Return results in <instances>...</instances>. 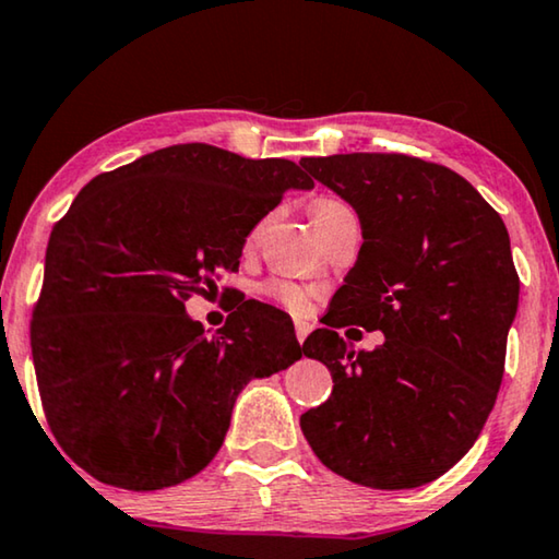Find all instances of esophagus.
<instances>
[{
    "label": "esophagus",
    "instance_id": "1",
    "mask_svg": "<svg viewBox=\"0 0 559 559\" xmlns=\"http://www.w3.org/2000/svg\"><path fill=\"white\" fill-rule=\"evenodd\" d=\"M311 323H306V321H296V338H298V343H304L306 341V335L311 333Z\"/></svg>",
    "mask_w": 559,
    "mask_h": 559
}]
</instances>
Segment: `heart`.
I'll return each instance as SVG.
<instances>
[{
  "label": "heart",
  "mask_w": 559,
  "mask_h": 559,
  "mask_svg": "<svg viewBox=\"0 0 559 559\" xmlns=\"http://www.w3.org/2000/svg\"><path fill=\"white\" fill-rule=\"evenodd\" d=\"M313 224L316 228L323 226L325 221H331L335 216H345V214H353L348 209V203H343L341 199H333V197H321L313 201ZM263 296L271 298L273 304L286 308L290 313H304L308 308V290L304 286H298L294 281H269L263 286Z\"/></svg>",
  "instance_id": "1"
}]
</instances>
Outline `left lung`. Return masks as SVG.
<instances>
[{"label":"left lung","mask_w":559,"mask_h":559,"mask_svg":"<svg viewBox=\"0 0 559 559\" xmlns=\"http://www.w3.org/2000/svg\"><path fill=\"white\" fill-rule=\"evenodd\" d=\"M356 209L358 261L304 343L333 376L331 397L300 415L328 471L378 490L448 473L498 397L520 278L502 218L463 176L405 154L300 158ZM386 335L349 350L337 328Z\"/></svg>","instance_id":"8db88e82"}]
</instances>
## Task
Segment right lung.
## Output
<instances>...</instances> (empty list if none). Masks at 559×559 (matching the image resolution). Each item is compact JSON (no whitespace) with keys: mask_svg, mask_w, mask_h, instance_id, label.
<instances>
[{"mask_svg":"<svg viewBox=\"0 0 559 559\" xmlns=\"http://www.w3.org/2000/svg\"><path fill=\"white\" fill-rule=\"evenodd\" d=\"M313 179L209 144L99 174L51 228L32 316L49 428L99 483L162 490L206 467L238 393L300 358L290 318L243 300L214 335L186 300L236 271L246 236Z\"/></svg>","mask_w":559,"mask_h":559,"instance_id":"add662e5","label":"right lung"}]
</instances>
